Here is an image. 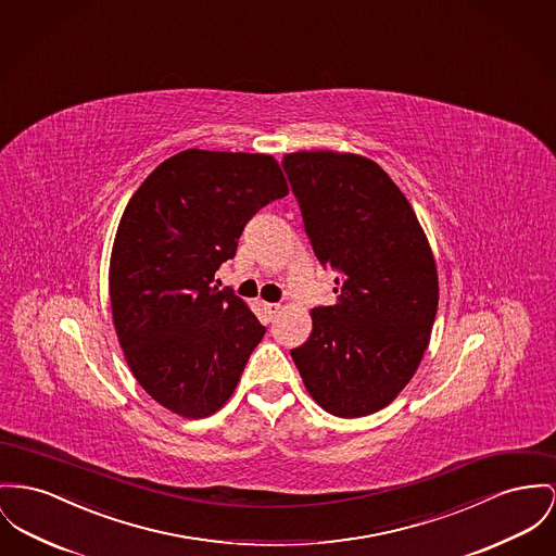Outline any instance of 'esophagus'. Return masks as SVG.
Listing matches in <instances>:
<instances>
[{
	"mask_svg": "<svg viewBox=\"0 0 556 556\" xmlns=\"http://www.w3.org/2000/svg\"><path fill=\"white\" fill-rule=\"evenodd\" d=\"M263 309H265V314L269 316V318H274L276 314H280V303H263Z\"/></svg>",
	"mask_w": 556,
	"mask_h": 556,
	"instance_id": "1",
	"label": "esophagus"
}]
</instances>
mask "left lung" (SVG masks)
Wrapping results in <instances>:
<instances>
[{
  "label": "left lung",
  "mask_w": 556,
  "mask_h": 556,
  "mask_svg": "<svg viewBox=\"0 0 556 556\" xmlns=\"http://www.w3.org/2000/svg\"><path fill=\"white\" fill-rule=\"evenodd\" d=\"M282 168L316 257L339 274L334 305L312 309V334L291 356L325 410L370 415L399 396L430 341L439 276L428 238L369 157L296 151Z\"/></svg>",
  "instance_id": "left-lung-1"
}]
</instances>
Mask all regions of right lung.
Masks as SVG:
<instances>
[{
	"instance_id": "right-lung-1",
	"label": "right lung",
	"mask_w": 556,
	"mask_h": 556,
	"mask_svg": "<svg viewBox=\"0 0 556 556\" xmlns=\"http://www.w3.org/2000/svg\"><path fill=\"white\" fill-rule=\"evenodd\" d=\"M287 193L271 155L186 149L130 198L113 240V325L162 407L200 419L233 394L265 327L233 291L211 285L249 219Z\"/></svg>"
}]
</instances>
